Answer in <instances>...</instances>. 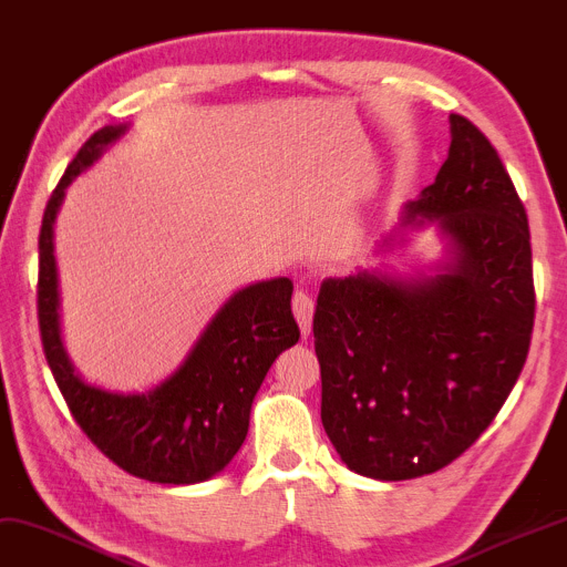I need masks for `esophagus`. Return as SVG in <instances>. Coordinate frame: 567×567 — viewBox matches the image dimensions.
<instances>
[{"label":"esophagus","mask_w":567,"mask_h":567,"mask_svg":"<svg viewBox=\"0 0 567 567\" xmlns=\"http://www.w3.org/2000/svg\"><path fill=\"white\" fill-rule=\"evenodd\" d=\"M292 311H295V319L301 328V333L307 336L311 331V321H313V299H311L307 289H297V292H295Z\"/></svg>","instance_id":"34e87169"}]
</instances>
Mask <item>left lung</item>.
Instances as JSON below:
<instances>
[{
    "label": "left lung",
    "instance_id": "obj_1",
    "mask_svg": "<svg viewBox=\"0 0 567 567\" xmlns=\"http://www.w3.org/2000/svg\"><path fill=\"white\" fill-rule=\"evenodd\" d=\"M437 178L403 227L437 221L450 262L434 278H328L313 313L321 423L350 471L408 481L452 464L517 384L534 328L526 209L491 140L450 115Z\"/></svg>",
    "mask_w": 567,
    "mask_h": 567
}]
</instances>
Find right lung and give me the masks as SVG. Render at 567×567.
Returning a JSON list of instances; mask_svg holds the SVG:
<instances>
[{"mask_svg": "<svg viewBox=\"0 0 567 567\" xmlns=\"http://www.w3.org/2000/svg\"><path fill=\"white\" fill-rule=\"evenodd\" d=\"M127 125L91 135L52 190L38 236V326L43 352L70 413L86 437L123 471L152 483L190 485L213 478L246 440L256 391L275 358L299 340L292 280L239 289L224 305L178 370L144 393H111L74 372L60 338L52 224L64 188L94 164Z\"/></svg>", "mask_w": 567, "mask_h": 567, "instance_id": "add662e5", "label": "right lung"}]
</instances>
